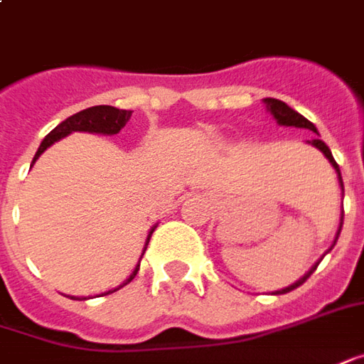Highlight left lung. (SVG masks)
Here are the masks:
<instances>
[{"label":"left lung","instance_id":"obj_1","mask_svg":"<svg viewBox=\"0 0 364 364\" xmlns=\"http://www.w3.org/2000/svg\"><path fill=\"white\" fill-rule=\"evenodd\" d=\"M264 105H266V108H268V112L274 117V120L280 124V127H296V129H308V131L316 132L318 134V131H316V127L310 122L308 119H304L302 114H298L294 108H290L286 102H282V100H278V98H264ZM308 144H312V146H316L320 153L324 155V157L328 159V163L332 165V169L336 171V177H338V183H341V191H343V195H345V185H343V175H341V169H338V165H336V161H334V157H332L331 149L326 146V143L324 141H320L318 136L316 139H312V141H308ZM343 218H345V211H341V223H338V232H336V235H334V242H332L331 250L334 247V244H336V240H338V235H341V230H343ZM328 250V252H331ZM322 259V257H320ZM320 259L312 266V268L308 269L306 274L302 276V278H298L294 284H290V286H286V288H282V290H276L274 294H286V292H290V290H294V288H298V286H302V284L306 282L308 278H310V274L316 269V266L320 264Z\"/></svg>","mask_w":364,"mask_h":364}]
</instances>
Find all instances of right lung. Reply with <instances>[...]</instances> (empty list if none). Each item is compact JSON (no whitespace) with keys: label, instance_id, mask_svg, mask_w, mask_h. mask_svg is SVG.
Returning a JSON list of instances; mask_svg holds the SVG:
<instances>
[{"label":"right lung","instance_id":"add662e5","mask_svg":"<svg viewBox=\"0 0 364 364\" xmlns=\"http://www.w3.org/2000/svg\"><path fill=\"white\" fill-rule=\"evenodd\" d=\"M132 110H120V108L114 107H107V105H100V107H90V108H84L80 112H76V114H72L66 120H62L60 124H58L56 129L52 132H48L46 134V139L42 141V144L38 146V153L33 155L32 165L38 161V157L44 153L48 146H52L54 143H58L60 139H64V136H68L72 132H95V134H117V132L129 122L131 119ZM155 228L157 225H153L151 228V232L146 235V242H144L143 247V254L139 257V264L134 266V269L131 272V276L124 280V282L117 286L114 290H108V292H102V294L98 296H107L112 294V292H117L119 288L122 286H127V284L131 282L132 278L136 276V272H139V266H141V259L144 256V250H146V245H149V240H151V233L155 232ZM70 298H74V300H78L80 296H70ZM82 300H86V296H82Z\"/></svg>","mask_w":364,"mask_h":364}]
</instances>
